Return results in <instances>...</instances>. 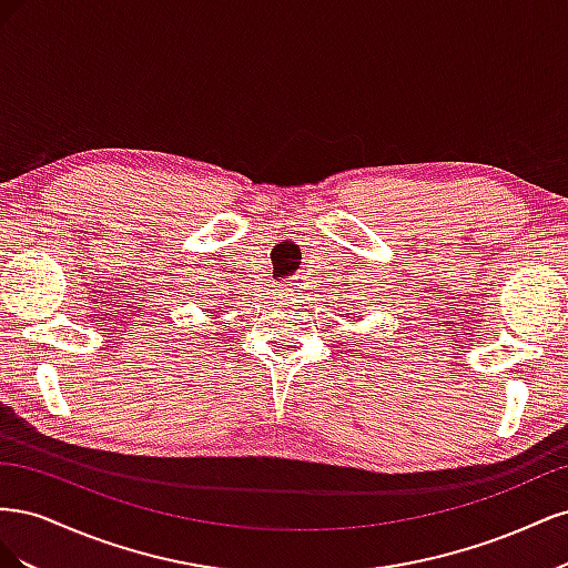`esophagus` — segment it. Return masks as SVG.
I'll use <instances>...</instances> for the list:
<instances>
[{
    "label": "esophagus",
    "instance_id": "1",
    "mask_svg": "<svg viewBox=\"0 0 568 568\" xmlns=\"http://www.w3.org/2000/svg\"><path fill=\"white\" fill-rule=\"evenodd\" d=\"M301 288H303V286H301L296 280L284 282V284L280 286V296H282V298H294Z\"/></svg>",
    "mask_w": 568,
    "mask_h": 568
}]
</instances>
